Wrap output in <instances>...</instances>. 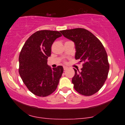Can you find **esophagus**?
Instances as JSON below:
<instances>
[{
    "instance_id": "34e87169",
    "label": "esophagus",
    "mask_w": 125,
    "mask_h": 125,
    "mask_svg": "<svg viewBox=\"0 0 125 125\" xmlns=\"http://www.w3.org/2000/svg\"><path fill=\"white\" fill-rule=\"evenodd\" d=\"M63 68H64V71H65V70H66V69H67L68 68V66H64Z\"/></svg>"
}]
</instances>
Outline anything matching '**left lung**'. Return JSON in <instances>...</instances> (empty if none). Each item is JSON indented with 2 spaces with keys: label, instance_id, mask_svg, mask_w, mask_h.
Here are the masks:
<instances>
[{
  "label": "left lung",
  "instance_id": "obj_1",
  "mask_svg": "<svg viewBox=\"0 0 125 125\" xmlns=\"http://www.w3.org/2000/svg\"><path fill=\"white\" fill-rule=\"evenodd\" d=\"M76 47L75 59L83 62L81 71L74 69L72 80L74 88L82 95L90 96L97 93L107 78L109 64L107 53L100 40L84 28L60 31Z\"/></svg>",
  "mask_w": 125,
  "mask_h": 125
}]
</instances>
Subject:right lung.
<instances>
[{"instance_id":"1","label":"right lung","mask_w":125,"mask_h":125,"mask_svg":"<svg viewBox=\"0 0 125 125\" xmlns=\"http://www.w3.org/2000/svg\"><path fill=\"white\" fill-rule=\"evenodd\" d=\"M61 36L59 31H39L27 39L20 51L19 74L28 90L37 96L46 97L53 93L62 76V66L52 69L47 64L52 45Z\"/></svg>"}]
</instances>
